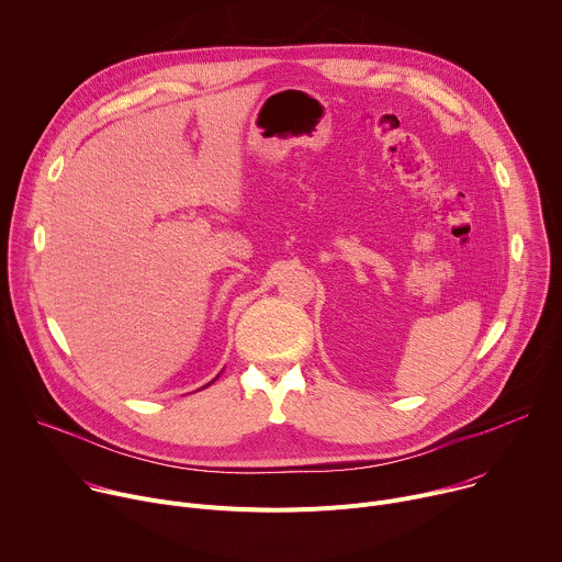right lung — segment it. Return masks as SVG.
Wrapping results in <instances>:
<instances>
[{
	"label": "right lung",
	"mask_w": 562,
	"mask_h": 562,
	"mask_svg": "<svg viewBox=\"0 0 562 562\" xmlns=\"http://www.w3.org/2000/svg\"><path fill=\"white\" fill-rule=\"evenodd\" d=\"M210 384H212V382H210ZM210 384H207V386H210Z\"/></svg>",
	"instance_id": "add662e5"
}]
</instances>
